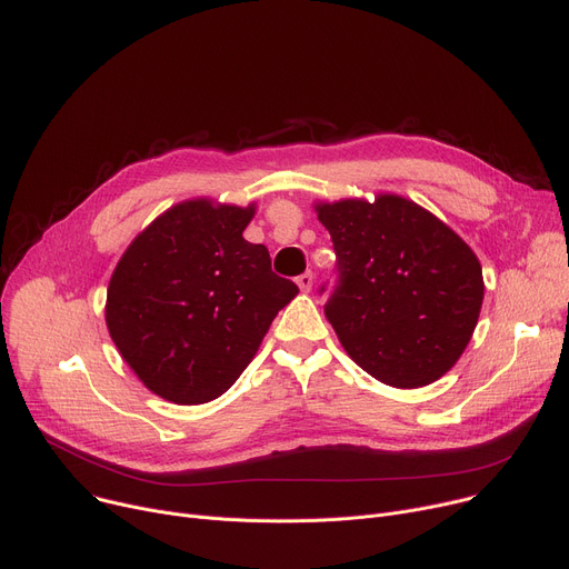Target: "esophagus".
I'll list each match as a JSON object with an SVG mask.
<instances>
[{
  "label": "esophagus",
  "instance_id": "1",
  "mask_svg": "<svg viewBox=\"0 0 569 569\" xmlns=\"http://www.w3.org/2000/svg\"><path fill=\"white\" fill-rule=\"evenodd\" d=\"M312 282H315V280H312V273H303V276H298V278H296L298 289H300V291H306V293L312 289Z\"/></svg>",
  "mask_w": 569,
  "mask_h": 569
}]
</instances>
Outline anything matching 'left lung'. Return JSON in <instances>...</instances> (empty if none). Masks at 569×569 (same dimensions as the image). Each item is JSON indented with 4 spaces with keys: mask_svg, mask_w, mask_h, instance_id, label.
Returning <instances> with one entry per match:
<instances>
[{
    "mask_svg": "<svg viewBox=\"0 0 569 569\" xmlns=\"http://www.w3.org/2000/svg\"><path fill=\"white\" fill-rule=\"evenodd\" d=\"M315 211L340 273L323 310L351 360L392 388L441 379L478 326L485 280L476 252L402 194L317 202Z\"/></svg>",
    "mask_w": 569,
    "mask_h": 569,
    "instance_id": "1",
    "label": "left lung"
}]
</instances>
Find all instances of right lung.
<instances>
[{
	"label": "right lung",
	"instance_id": "add662e5",
	"mask_svg": "<svg viewBox=\"0 0 569 569\" xmlns=\"http://www.w3.org/2000/svg\"><path fill=\"white\" fill-rule=\"evenodd\" d=\"M257 207L197 197L144 227L108 284L106 323L130 370L174 405L227 392L298 293L243 239Z\"/></svg>",
	"mask_w": 569,
	"mask_h": 569
}]
</instances>
